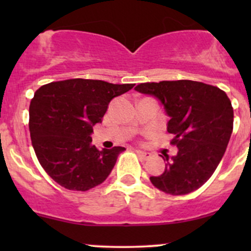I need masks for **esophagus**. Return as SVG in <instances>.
I'll list each match as a JSON object with an SVG mask.
<instances>
[{
  "instance_id": "34e87169",
  "label": "esophagus",
  "mask_w": 251,
  "mask_h": 251,
  "mask_svg": "<svg viewBox=\"0 0 251 251\" xmlns=\"http://www.w3.org/2000/svg\"><path fill=\"white\" fill-rule=\"evenodd\" d=\"M136 153H137L138 155H140L141 158L143 159V160H147V159H149V158H151V153H148V151H140V149H137V151H136Z\"/></svg>"
}]
</instances>
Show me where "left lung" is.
<instances>
[{
    "mask_svg": "<svg viewBox=\"0 0 251 251\" xmlns=\"http://www.w3.org/2000/svg\"><path fill=\"white\" fill-rule=\"evenodd\" d=\"M136 91L158 98L170 116L168 132L178 148L165 171L151 176L154 187L171 196H183L212 176L233 131V108L225 91L192 80L143 82Z\"/></svg>",
    "mask_w": 251,
    "mask_h": 251,
    "instance_id": "obj_1",
    "label": "left lung"
}]
</instances>
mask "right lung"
<instances>
[{
  "label": "right lung",
  "mask_w": 251,
  "mask_h": 251,
  "mask_svg": "<svg viewBox=\"0 0 251 251\" xmlns=\"http://www.w3.org/2000/svg\"><path fill=\"white\" fill-rule=\"evenodd\" d=\"M135 83L70 78L41 86L29 108V130L39 163L48 176L69 191L86 192L103 183L124 147L100 151L92 146L93 125L114 97Z\"/></svg>",
  "instance_id": "1"
}]
</instances>
